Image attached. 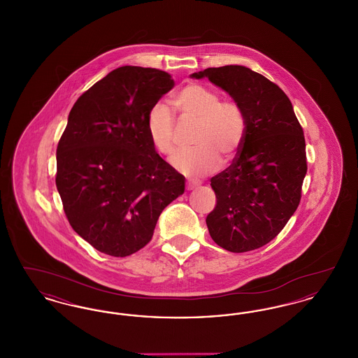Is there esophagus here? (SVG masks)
Returning <instances> with one entry per match:
<instances>
[{
	"label": "esophagus",
	"mask_w": 358,
	"mask_h": 358,
	"mask_svg": "<svg viewBox=\"0 0 358 358\" xmlns=\"http://www.w3.org/2000/svg\"><path fill=\"white\" fill-rule=\"evenodd\" d=\"M200 187V185H199L197 182H192V181H187V190H193V189H196V187Z\"/></svg>",
	"instance_id": "esophagus-1"
}]
</instances>
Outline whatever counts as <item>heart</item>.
Masks as SVG:
<instances>
[{
    "label": "heart",
    "instance_id": "obj_1",
    "mask_svg": "<svg viewBox=\"0 0 358 358\" xmlns=\"http://www.w3.org/2000/svg\"><path fill=\"white\" fill-rule=\"evenodd\" d=\"M174 113L182 120H197L192 149L171 158L173 166L189 177H203L219 166L220 155L232 158L245 136L244 111L235 101H222L220 94L206 85L190 83L171 98ZM174 115L164 103H155L146 115V133L158 153L174 152Z\"/></svg>",
    "mask_w": 358,
    "mask_h": 358
}]
</instances>
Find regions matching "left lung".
Masks as SVG:
<instances>
[{"mask_svg":"<svg viewBox=\"0 0 358 358\" xmlns=\"http://www.w3.org/2000/svg\"><path fill=\"white\" fill-rule=\"evenodd\" d=\"M208 78L240 104L245 136L232 164L210 178L216 206L206 216L210 238L229 252L270 243L296 210L306 176V143L287 95L243 66L206 69Z\"/></svg>","mask_w":358,"mask_h":358,"instance_id":"1","label":"left lung"}]
</instances>
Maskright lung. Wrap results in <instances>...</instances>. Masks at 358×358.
Returning a JSON list of instances; mask_svg holds the SVG:
<instances>
[{
    "label": "right lung",
    "instance_id": "obj_1",
    "mask_svg": "<svg viewBox=\"0 0 358 358\" xmlns=\"http://www.w3.org/2000/svg\"><path fill=\"white\" fill-rule=\"evenodd\" d=\"M174 87L165 71L124 66L73 104L56 150V187L73 231L95 250L131 255L152 238L185 177L155 152L150 107Z\"/></svg>",
    "mask_w": 358,
    "mask_h": 358
}]
</instances>
